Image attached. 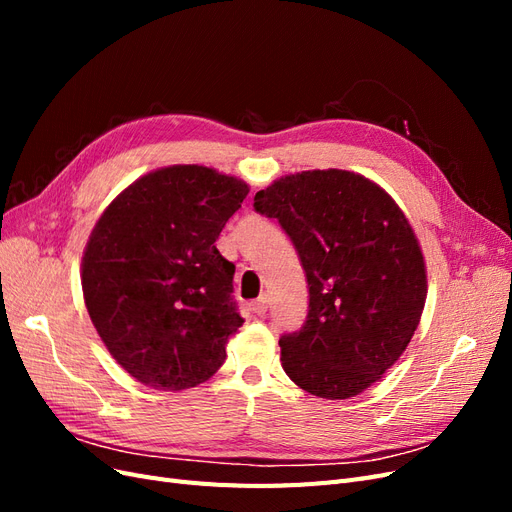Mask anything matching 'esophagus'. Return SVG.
I'll return each mask as SVG.
<instances>
[{
    "instance_id": "1",
    "label": "esophagus",
    "mask_w": 512,
    "mask_h": 512,
    "mask_svg": "<svg viewBox=\"0 0 512 512\" xmlns=\"http://www.w3.org/2000/svg\"><path fill=\"white\" fill-rule=\"evenodd\" d=\"M267 307H269V299H267V294H262V297H258L254 303H252V312L256 314V316H262L267 312Z\"/></svg>"
}]
</instances>
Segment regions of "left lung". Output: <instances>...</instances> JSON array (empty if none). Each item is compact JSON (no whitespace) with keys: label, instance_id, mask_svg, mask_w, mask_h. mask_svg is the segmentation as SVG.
<instances>
[{"label":"left lung","instance_id":"obj_1","mask_svg":"<svg viewBox=\"0 0 512 512\" xmlns=\"http://www.w3.org/2000/svg\"><path fill=\"white\" fill-rule=\"evenodd\" d=\"M254 209L277 218L307 277L303 327L280 337L288 378L322 399L363 393L404 354L427 299L404 211L374 181L337 168L277 179Z\"/></svg>","mask_w":512,"mask_h":512}]
</instances>
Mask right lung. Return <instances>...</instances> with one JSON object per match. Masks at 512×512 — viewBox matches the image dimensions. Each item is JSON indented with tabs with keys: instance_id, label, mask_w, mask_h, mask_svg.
<instances>
[{
	"instance_id": "add662e5",
	"label": "right lung",
	"mask_w": 512,
	"mask_h": 512,
	"mask_svg": "<svg viewBox=\"0 0 512 512\" xmlns=\"http://www.w3.org/2000/svg\"><path fill=\"white\" fill-rule=\"evenodd\" d=\"M247 192L207 166H166L128 185L91 230L81 265L89 318L145 386L192 389L222 367L243 318L235 265L215 241Z\"/></svg>"
}]
</instances>
